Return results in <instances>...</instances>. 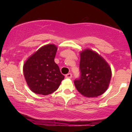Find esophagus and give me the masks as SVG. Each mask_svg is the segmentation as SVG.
<instances>
[{
    "mask_svg": "<svg viewBox=\"0 0 132 132\" xmlns=\"http://www.w3.org/2000/svg\"><path fill=\"white\" fill-rule=\"evenodd\" d=\"M65 77H66V78H68V79H70L72 78V74L71 73H68L67 75H66L65 76Z\"/></svg>",
    "mask_w": 132,
    "mask_h": 132,
    "instance_id": "obj_1",
    "label": "esophagus"
}]
</instances>
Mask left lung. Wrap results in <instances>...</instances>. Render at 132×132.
Listing matches in <instances>:
<instances>
[{
	"label": "left lung",
	"instance_id": "left-lung-1",
	"mask_svg": "<svg viewBox=\"0 0 132 132\" xmlns=\"http://www.w3.org/2000/svg\"><path fill=\"white\" fill-rule=\"evenodd\" d=\"M80 77L74 81L77 90L87 97H97L106 91L111 79L109 65L103 57L90 49L80 53Z\"/></svg>",
	"mask_w": 132,
	"mask_h": 132
}]
</instances>
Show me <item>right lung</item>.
Returning a JSON list of instances; mask_svg holds the SVG:
<instances>
[{
    "label": "right lung",
    "mask_w": 132,
    "mask_h": 132,
    "mask_svg": "<svg viewBox=\"0 0 132 132\" xmlns=\"http://www.w3.org/2000/svg\"><path fill=\"white\" fill-rule=\"evenodd\" d=\"M56 45L42 46L23 64V75L30 90L34 93L48 95L56 90L64 79L59 66L54 62Z\"/></svg>",
    "instance_id": "1"
}]
</instances>
